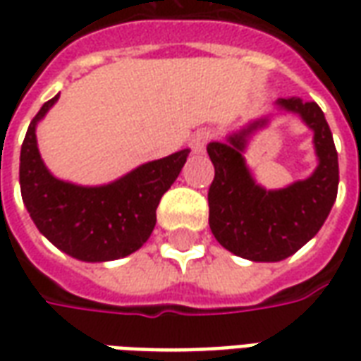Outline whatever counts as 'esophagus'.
Listing matches in <instances>:
<instances>
[{
	"label": "esophagus",
	"instance_id": "34e87169",
	"mask_svg": "<svg viewBox=\"0 0 361 361\" xmlns=\"http://www.w3.org/2000/svg\"><path fill=\"white\" fill-rule=\"evenodd\" d=\"M212 133L211 131H207V129H201V131H197L193 137H191V141H189V147L191 150L195 152V154H201L204 152V147H207V142L211 141Z\"/></svg>",
	"mask_w": 361,
	"mask_h": 361
}]
</instances>
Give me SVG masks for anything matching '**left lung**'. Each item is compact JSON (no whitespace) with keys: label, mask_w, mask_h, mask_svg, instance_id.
I'll use <instances>...</instances> for the list:
<instances>
[{"label":"left lung","mask_w":361,"mask_h":361,"mask_svg":"<svg viewBox=\"0 0 361 361\" xmlns=\"http://www.w3.org/2000/svg\"><path fill=\"white\" fill-rule=\"evenodd\" d=\"M279 108L298 114L313 129L319 164L307 180L276 191L255 183L242 152L245 139L267 119H259L228 137L209 142L207 152L214 164L209 188V226L216 242L234 255L250 261L274 263L294 255L317 234L336 201L338 154L325 114L315 102L279 98Z\"/></svg>","instance_id":"left-lung-1"}]
</instances>
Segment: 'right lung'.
<instances>
[{"label": "right lung", "mask_w": 361, "mask_h": 361, "mask_svg": "<svg viewBox=\"0 0 361 361\" xmlns=\"http://www.w3.org/2000/svg\"><path fill=\"white\" fill-rule=\"evenodd\" d=\"M58 98L40 108L20 147L23 203L40 234L67 255L89 263L127 257L152 234L158 203L180 176L189 150L147 162L108 185L82 188L58 180L36 145V123Z\"/></svg>", "instance_id": "obj_1"}]
</instances>
